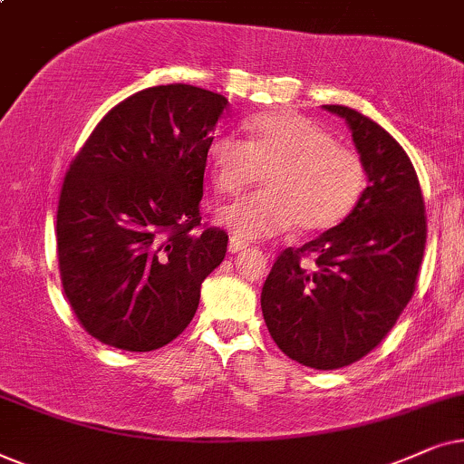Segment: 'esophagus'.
<instances>
[{
  "instance_id": "obj_1",
  "label": "esophagus",
  "mask_w": 464,
  "mask_h": 464,
  "mask_svg": "<svg viewBox=\"0 0 464 464\" xmlns=\"http://www.w3.org/2000/svg\"><path fill=\"white\" fill-rule=\"evenodd\" d=\"M246 248H248V244L239 242V239H236V237L228 239V252H231V255H237V252H242Z\"/></svg>"
}]
</instances>
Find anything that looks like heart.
I'll return each mask as SVG.
<instances>
[{
	"label": "heart",
	"mask_w": 464,
	"mask_h": 464,
	"mask_svg": "<svg viewBox=\"0 0 464 464\" xmlns=\"http://www.w3.org/2000/svg\"><path fill=\"white\" fill-rule=\"evenodd\" d=\"M248 138L220 133L208 160L216 193L236 197L258 180L265 190L222 208L218 222L233 236L265 239L288 231H324L350 214L367 184L362 159L296 112H271L244 122Z\"/></svg>",
	"instance_id": "1"
}]
</instances>
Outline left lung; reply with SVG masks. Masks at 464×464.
I'll return each instance as SVG.
<instances>
[{"mask_svg":"<svg viewBox=\"0 0 464 464\" xmlns=\"http://www.w3.org/2000/svg\"><path fill=\"white\" fill-rule=\"evenodd\" d=\"M324 110L348 122L369 184L343 222L277 256L261 307L284 354L331 372L369 354L410 304L426 216L416 169L399 141L356 110Z\"/></svg>","mask_w":464,"mask_h":464,"instance_id":"left-lung-1","label":"left lung"}]
</instances>
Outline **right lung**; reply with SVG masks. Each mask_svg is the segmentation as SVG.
I'll return each instance as SVG.
<instances>
[{
    "mask_svg": "<svg viewBox=\"0 0 464 464\" xmlns=\"http://www.w3.org/2000/svg\"><path fill=\"white\" fill-rule=\"evenodd\" d=\"M227 97L150 86L99 121L57 209L63 293L84 331L129 352L163 348L193 320L228 236L201 227L208 146Z\"/></svg>",
    "mask_w": 464,
    "mask_h": 464,
    "instance_id": "right-lung-1",
    "label": "right lung"
}]
</instances>
